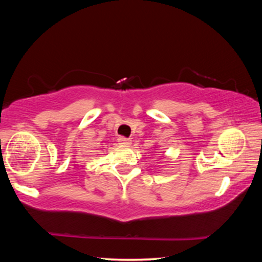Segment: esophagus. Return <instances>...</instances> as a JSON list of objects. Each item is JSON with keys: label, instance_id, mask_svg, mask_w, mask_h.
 Masks as SVG:
<instances>
[{"label": "esophagus", "instance_id": "1", "mask_svg": "<svg viewBox=\"0 0 262 262\" xmlns=\"http://www.w3.org/2000/svg\"><path fill=\"white\" fill-rule=\"evenodd\" d=\"M118 142H119V143H120V144H123V145H130V144H132V140L126 139V137H123V136L119 137Z\"/></svg>", "mask_w": 262, "mask_h": 262}]
</instances>
